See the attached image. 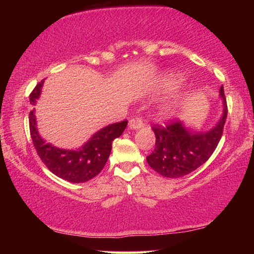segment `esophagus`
<instances>
[{
  "instance_id": "esophagus-1",
  "label": "esophagus",
  "mask_w": 254,
  "mask_h": 254,
  "mask_svg": "<svg viewBox=\"0 0 254 254\" xmlns=\"http://www.w3.org/2000/svg\"><path fill=\"white\" fill-rule=\"evenodd\" d=\"M143 120L140 117L131 118L129 120V128L130 129H140V128L143 127Z\"/></svg>"
}]
</instances>
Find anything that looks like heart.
Instances as JSON below:
<instances>
[{
	"mask_svg": "<svg viewBox=\"0 0 254 254\" xmlns=\"http://www.w3.org/2000/svg\"><path fill=\"white\" fill-rule=\"evenodd\" d=\"M185 82V77L179 72H169V74L164 75L161 83V90L163 92H173L178 90L180 86ZM180 103L177 99L170 100L168 103H164L158 109V114L164 119H169L176 116L179 110Z\"/></svg>",
	"mask_w": 254,
	"mask_h": 254,
	"instance_id": "obj_1",
	"label": "heart"
}]
</instances>
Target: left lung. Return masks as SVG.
<instances>
[{
	"label": "left lung",
	"mask_w": 254,
	"mask_h": 254,
	"mask_svg": "<svg viewBox=\"0 0 254 254\" xmlns=\"http://www.w3.org/2000/svg\"><path fill=\"white\" fill-rule=\"evenodd\" d=\"M220 97L223 100V114L208 131H192L180 120L166 126L154 125L155 150L147 157L150 168L166 178H180L208 161L221 140L228 116L223 86L220 89Z\"/></svg>",
	"instance_id": "obj_1"
}]
</instances>
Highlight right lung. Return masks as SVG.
<instances>
[{
    "mask_svg": "<svg viewBox=\"0 0 254 254\" xmlns=\"http://www.w3.org/2000/svg\"><path fill=\"white\" fill-rule=\"evenodd\" d=\"M44 79L37 84L30 95V103L36 105L39 98ZM30 133L37 154L48 170L59 178L70 183H85L95 178L105 166L112 150V142L119 137L127 126V120L102 128L90 140L76 150L54 147L40 136L37 129L34 110L29 114Z\"/></svg>",
    "mask_w": 254,
    "mask_h": 254,
    "instance_id": "add662e5",
    "label": "right lung"
}]
</instances>
